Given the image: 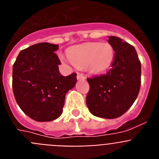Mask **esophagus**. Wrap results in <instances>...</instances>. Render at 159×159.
Returning a JSON list of instances; mask_svg holds the SVG:
<instances>
[{
    "label": "esophagus",
    "instance_id": "34e87169",
    "mask_svg": "<svg viewBox=\"0 0 159 159\" xmlns=\"http://www.w3.org/2000/svg\"><path fill=\"white\" fill-rule=\"evenodd\" d=\"M85 79H86V77L84 76L83 74L79 73L78 75H77V80H85Z\"/></svg>",
    "mask_w": 159,
    "mask_h": 159
}]
</instances>
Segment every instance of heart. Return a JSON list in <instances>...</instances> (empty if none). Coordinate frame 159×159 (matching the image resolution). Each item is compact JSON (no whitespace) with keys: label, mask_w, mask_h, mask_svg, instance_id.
<instances>
[{"label":"heart","mask_w":159,"mask_h":159,"mask_svg":"<svg viewBox=\"0 0 159 159\" xmlns=\"http://www.w3.org/2000/svg\"><path fill=\"white\" fill-rule=\"evenodd\" d=\"M67 57L75 67L88 66L90 72L100 74L111 67L115 52L112 46L107 43H88L71 48Z\"/></svg>","instance_id":"b5f03b06"}]
</instances>
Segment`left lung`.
Returning <instances> with one entry per match:
<instances>
[{"label": "left lung", "instance_id": "8db88e82", "mask_svg": "<svg viewBox=\"0 0 159 159\" xmlns=\"http://www.w3.org/2000/svg\"><path fill=\"white\" fill-rule=\"evenodd\" d=\"M115 51L111 69L105 75L88 79L86 97L89 111L99 118L116 119L134 103L141 85V63L136 50L121 38L109 36Z\"/></svg>", "mask_w": 159, "mask_h": 159}]
</instances>
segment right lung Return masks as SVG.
<instances>
[{"instance_id": "add662e5", "label": "right lung", "mask_w": 159, "mask_h": 159, "mask_svg": "<svg viewBox=\"0 0 159 159\" xmlns=\"http://www.w3.org/2000/svg\"><path fill=\"white\" fill-rule=\"evenodd\" d=\"M59 45L39 43L18 55L12 67V90L24 113L38 122L61 116L67 92L75 87L76 73L64 76L55 53Z\"/></svg>"}]
</instances>
